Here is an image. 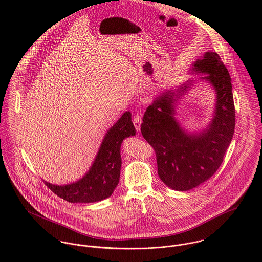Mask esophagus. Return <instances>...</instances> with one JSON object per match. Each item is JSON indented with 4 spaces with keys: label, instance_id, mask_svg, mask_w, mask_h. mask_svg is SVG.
<instances>
[{
    "label": "esophagus",
    "instance_id": "obj_1",
    "mask_svg": "<svg viewBox=\"0 0 262 262\" xmlns=\"http://www.w3.org/2000/svg\"><path fill=\"white\" fill-rule=\"evenodd\" d=\"M141 115L139 113H137L134 118H133V123H134V126H135V129L137 130V132L140 131V127H141Z\"/></svg>",
    "mask_w": 262,
    "mask_h": 262
}]
</instances>
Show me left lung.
<instances>
[{
	"instance_id": "8db88e82",
	"label": "left lung",
	"mask_w": 262,
	"mask_h": 262,
	"mask_svg": "<svg viewBox=\"0 0 262 262\" xmlns=\"http://www.w3.org/2000/svg\"><path fill=\"white\" fill-rule=\"evenodd\" d=\"M192 70L206 75L202 79L216 91L215 115L207 129L188 134L181 127L174 118L176 95L170 92L154 100L141 124L142 136L156 154L158 177L167 187L181 191L198 187L218 170L235 129L231 77L220 56L208 51ZM188 84L180 92L187 91Z\"/></svg>"
}]
</instances>
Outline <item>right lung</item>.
I'll use <instances>...</instances> for the list:
<instances>
[{"instance_id": "1", "label": "right lung", "mask_w": 262, "mask_h": 262, "mask_svg": "<svg viewBox=\"0 0 262 262\" xmlns=\"http://www.w3.org/2000/svg\"><path fill=\"white\" fill-rule=\"evenodd\" d=\"M134 135L131 113H124L105 135L92 167L82 179L66 186H55L47 182L44 184L70 203H95L111 196L120 179L122 141Z\"/></svg>"}]
</instances>
